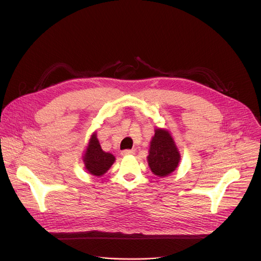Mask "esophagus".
Instances as JSON below:
<instances>
[{
	"label": "esophagus",
	"mask_w": 261,
	"mask_h": 261,
	"mask_svg": "<svg viewBox=\"0 0 261 261\" xmlns=\"http://www.w3.org/2000/svg\"><path fill=\"white\" fill-rule=\"evenodd\" d=\"M134 152H135V151H134V150L127 149V150H123L121 154L122 155H130V154H134Z\"/></svg>",
	"instance_id": "1"
}]
</instances>
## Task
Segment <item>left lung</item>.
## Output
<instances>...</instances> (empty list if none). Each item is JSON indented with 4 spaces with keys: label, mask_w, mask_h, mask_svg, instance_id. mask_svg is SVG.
Returning a JSON list of instances; mask_svg holds the SVG:
<instances>
[{
    "label": "left lung",
    "mask_w": 261,
    "mask_h": 261,
    "mask_svg": "<svg viewBox=\"0 0 261 261\" xmlns=\"http://www.w3.org/2000/svg\"><path fill=\"white\" fill-rule=\"evenodd\" d=\"M147 161L154 175L165 177L174 172L180 161V153L171 133L164 128H155L150 141Z\"/></svg>",
    "instance_id": "obj_1"
}]
</instances>
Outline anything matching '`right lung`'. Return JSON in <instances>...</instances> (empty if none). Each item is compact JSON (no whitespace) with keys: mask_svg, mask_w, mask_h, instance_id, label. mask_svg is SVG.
Segmentation results:
<instances>
[{"mask_svg":"<svg viewBox=\"0 0 261 261\" xmlns=\"http://www.w3.org/2000/svg\"><path fill=\"white\" fill-rule=\"evenodd\" d=\"M83 161L86 170L94 176H102L108 172L115 162V156L102 150L97 133H92L89 143L83 155Z\"/></svg>","mask_w":261,"mask_h":261,"instance_id":"right-lung-1","label":"right lung"}]
</instances>
